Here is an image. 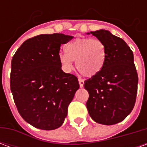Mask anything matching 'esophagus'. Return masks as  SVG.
Instances as JSON below:
<instances>
[{
  "label": "esophagus",
  "mask_w": 147,
  "mask_h": 147,
  "mask_svg": "<svg viewBox=\"0 0 147 147\" xmlns=\"http://www.w3.org/2000/svg\"><path fill=\"white\" fill-rule=\"evenodd\" d=\"M79 83H80V87H83V85H84V80H82V79H79Z\"/></svg>",
  "instance_id": "obj_1"
}]
</instances>
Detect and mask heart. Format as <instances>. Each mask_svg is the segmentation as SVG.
<instances>
[{
  "mask_svg": "<svg viewBox=\"0 0 147 147\" xmlns=\"http://www.w3.org/2000/svg\"><path fill=\"white\" fill-rule=\"evenodd\" d=\"M64 50L66 53H60L58 59L66 71H71L72 61H76L80 73L86 77H92L98 75L105 65L106 46L99 39L76 38L67 43Z\"/></svg>",
  "mask_w": 147,
  "mask_h": 147,
  "instance_id": "obj_1",
  "label": "heart"
}]
</instances>
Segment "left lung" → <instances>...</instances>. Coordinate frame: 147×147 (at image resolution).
Instances as JSON below:
<instances>
[{
  "label": "left lung",
  "instance_id": "obj_1",
  "mask_svg": "<svg viewBox=\"0 0 147 147\" xmlns=\"http://www.w3.org/2000/svg\"><path fill=\"white\" fill-rule=\"evenodd\" d=\"M90 34L105 43L107 56L102 70L84 82L86 108L95 122L113 125L124 120L136 103L139 79L134 56L126 42L109 30Z\"/></svg>",
  "mask_w": 147,
  "mask_h": 147
}]
</instances>
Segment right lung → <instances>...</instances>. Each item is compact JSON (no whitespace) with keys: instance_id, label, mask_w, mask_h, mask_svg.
I'll return each instance as SVG.
<instances>
[{"instance_id":"add662e5","label":"right lung","mask_w":147,"mask_h":147,"mask_svg":"<svg viewBox=\"0 0 147 147\" xmlns=\"http://www.w3.org/2000/svg\"><path fill=\"white\" fill-rule=\"evenodd\" d=\"M72 38L40 34L25 41L12 57L10 86L15 104L23 119L37 128L61 127L80 88L77 77L64 72L58 59L61 45Z\"/></svg>"}]
</instances>
